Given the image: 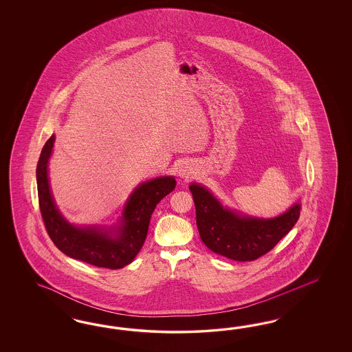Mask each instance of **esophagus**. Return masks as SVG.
<instances>
[{"mask_svg": "<svg viewBox=\"0 0 352 352\" xmlns=\"http://www.w3.org/2000/svg\"><path fill=\"white\" fill-rule=\"evenodd\" d=\"M178 174H179V177H181V178H190L192 174H193V169H192V166L190 164L183 162L181 166H179Z\"/></svg>", "mask_w": 352, "mask_h": 352, "instance_id": "34e87169", "label": "esophagus"}]
</instances>
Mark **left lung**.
I'll return each instance as SVG.
<instances>
[{"instance_id":"obj_1","label":"left lung","mask_w":352,"mask_h":352,"mask_svg":"<svg viewBox=\"0 0 352 352\" xmlns=\"http://www.w3.org/2000/svg\"><path fill=\"white\" fill-rule=\"evenodd\" d=\"M190 191L204 244L214 253L239 262L256 261L274 249L297 223L300 212V205L296 204L272 219L240 217L223 208L203 186L192 183Z\"/></svg>"}]
</instances>
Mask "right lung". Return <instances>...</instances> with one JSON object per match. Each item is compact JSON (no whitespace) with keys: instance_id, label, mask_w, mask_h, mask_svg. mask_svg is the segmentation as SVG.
<instances>
[{"instance_id":"add662e5","label":"right lung","mask_w":352,"mask_h":352,"mask_svg":"<svg viewBox=\"0 0 352 352\" xmlns=\"http://www.w3.org/2000/svg\"><path fill=\"white\" fill-rule=\"evenodd\" d=\"M54 140V135L46 140L36 169L40 212L54 245L65 256L93 266L109 270L126 266L144 244L151 215L156 205L174 190L175 179L162 177L138 186L125 205L118 227L109 230L96 226L76 227L68 223L58 212L49 187L47 161L53 151Z\"/></svg>"}]
</instances>
